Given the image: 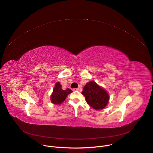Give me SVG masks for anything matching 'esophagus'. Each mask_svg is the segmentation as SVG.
<instances>
[{"instance_id": "obj_1", "label": "esophagus", "mask_w": 153, "mask_h": 153, "mask_svg": "<svg viewBox=\"0 0 153 153\" xmlns=\"http://www.w3.org/2000/svg\"><path fill=\"white\" fill-rule=\"evenodd\" d=\"M79 90V88H73V90L74 91H77Z\"/></svg>"}]
</instances>
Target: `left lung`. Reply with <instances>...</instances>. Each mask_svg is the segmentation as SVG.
<instances>
[{
	"instance_id": "1",
	"label": "left lung",
	"mask_w": 153,
	"mask_h": 153,
	"mask_svg": "<svg viewBox=\"0 0 153 153\" xmlns=\"http://www.w3.org/2000/svg\"><path fill=\"white\" fill-rule=\"evenodd\" d=\"M82 94L85 96L86 102L95 110L104 109L109 101V94L94 81L87 82L83 88Z\"/></svg>"
}]
</instances>
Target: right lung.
<instances>
[{"mask_svg": "<svg viewBox=\"0 0 153 153\" xmlns=\"http://www.w3.org/2000/svg\"><path fill=\"white\" fill-rule=\"evenodd\" d=\"M72 92L73 91L69 88L63 90L62 88V85L60 82H57L55 84V87L53 88V91L51 95V101L53 104L60 105L65 101L67 96Z\"/></svg>", "mask_w": 153, "mask_h": 153, "instance_id": "add662e5", "label": "right lung"}]
</instances>
